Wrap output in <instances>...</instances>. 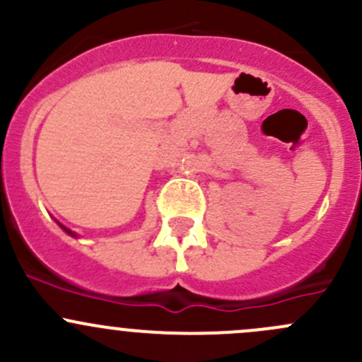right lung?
Listing matches in <instances>:
<instances>
[{"mask_svg":"<svg viewBox=\"0 0 362 362\" xmlns=\"http://www.w3.org/2000/svg\"><path fill=\"white\" fill-rule=\"evenodd\" d=\"M59 226H61V224H59ZM61 228H63V229H64V231H66V233H68V235L75 236V233H73V231H69V229H68V228H64V226H61Z\"/></svg>","mask_w":362,"mask_h":362,"instance_id":"right-lung-1","label":"right lung"}]
</instances>
